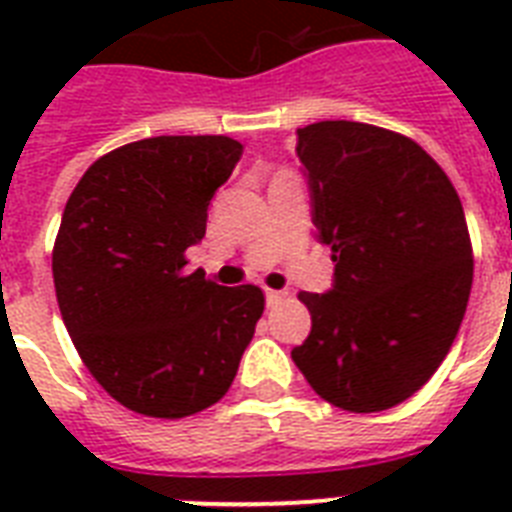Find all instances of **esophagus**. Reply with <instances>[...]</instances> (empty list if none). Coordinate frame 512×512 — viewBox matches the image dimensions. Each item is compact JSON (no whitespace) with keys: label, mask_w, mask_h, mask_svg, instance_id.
<instances>
[{"label":"esophagus","mask_w":512,"mask_h":512,"mask_svg":"<svg viewBox=\"0 0 512 512\" xmlns=\"http://www.w3.org/2000/svg\"><path fill=\"white\" fill-rule=\"evenodd\" d=\"M287 297V292H279V289H265V303L276 305Z\"/></svg>","instance_id":"esophagus-1"}]
</instances>
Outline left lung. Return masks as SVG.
<instances>
[{
    "mask_svg": "<svg viewBox=\"0 0 512 512\" xmlns=\"http://www.w3.org/2000/svg\"><path fill=\"white\" fill-rule=\"evenodd\" d=\"M335 284L300 292L311 335L292 361L324 401L382 412L433 377L460 332L473 247L452 180L412 138L361 122L297 130Z\"/></svg>",
    "mask_w": 512,
    "mask_h": 512,
    "instance_id": "8db88e82",
    "label": "left lung"
}]
</instances>
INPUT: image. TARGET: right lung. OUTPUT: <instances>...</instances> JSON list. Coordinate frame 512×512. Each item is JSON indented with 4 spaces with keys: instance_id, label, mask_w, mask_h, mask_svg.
<instances>
[{
    "instance_id": "add662e5",
    "label": "right lung",
    "mask_w": 512,
    "mask_h": 512,
    "mask_svg": "<svg viewBox=\"0 0 512 512\" xmlns=\"http://www.w3.org/2000/svg\"><path fill=\"white\" fill-rule=\"evenodd\" d=\"M225 135H162L100 156L52 247L58 308L84 366L130 412L180 420L228 393L263 289L185 271L207 207L241 159Z\"/></svg>"
}]
</instances>
